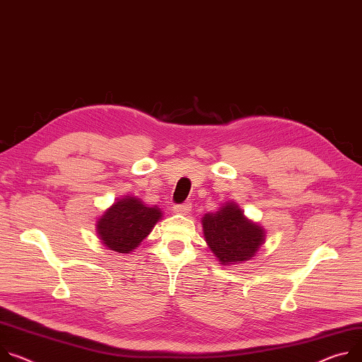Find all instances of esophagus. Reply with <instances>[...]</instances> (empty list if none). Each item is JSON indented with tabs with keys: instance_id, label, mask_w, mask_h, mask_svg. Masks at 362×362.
<instances>
[{
	"instance_id": "1",
	"label": "esophagus",
	"mask_w": 362,
	"mask_h": 362,
	"mask_svg": "<svg viewBox=\"0 0 362 362\" xmlns=\"http://www.w3.org/2000/svg\"><path fill=\"white\" fill-rule=\"evenodd\" d=\"M192 209V204L190 202H185V204H179V205H175L173 206V211L177 212V214H189Z\"/></svg>"
}]
</instances>
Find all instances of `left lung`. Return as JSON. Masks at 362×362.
Segmentation results:
<instances>
[{"mask_svg": "<svg viewBox=\"0 0 362 362\" xmlns=\"http://www.w3.org/2000/svg\"><path fill=\"white\" fill-rule=\"evenodd\" d=\"M205 240L222 266L251 259L264 243V229L252 223L235 205L228 204L202 218Z\"/></svg>", "mask_w": 362, "mask_h": 362, "instance_id": "obj_1", "label": "left lung"}]
</instances>
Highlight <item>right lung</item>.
Here are the masks:
<instances>
[{
  "label": "right lung",
  "mask_w": 362,
  "mask_h": 362,
  "mask_svg": "<svg viewBox=\"0 0 362 362\" xmlns=\"http://www.w3.org/2000/svg\"><path fill=\"white\" fill-rule=\"evenodd\" d=\"M160 218V209L148 208L137 198L127 196L104 212L96 223V231L110 250L128 254L151 233Z\"/></svg>",
  "instance_id": "add662e5"
}]
</instances>
